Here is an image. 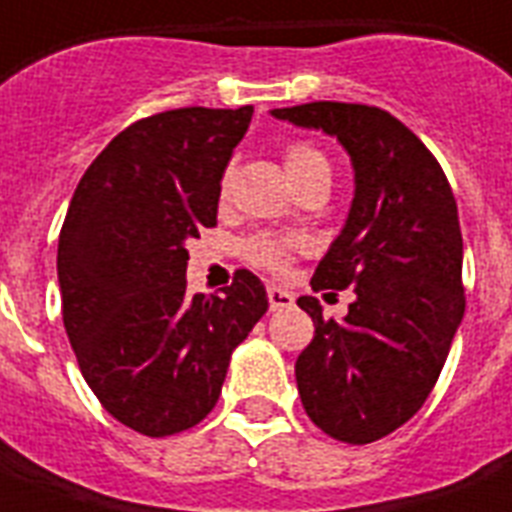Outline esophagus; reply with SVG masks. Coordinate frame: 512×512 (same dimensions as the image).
I'll return each instance as SVG.
<instances>
[{"mask_svg": "<svg viewBox=\"0 0 512 512\" xmlns=\"http://www.w3.org/2000/svg\"><path fill=\"white\" fill-rule=\"evenodd\" d=\"M268 303H271V311H284V308H292L295 305V295L289 289H281L276 284L268 287Z\"/></svg>", "mask_w": 512, "mask_h": 512, "instance_id": "34e87169", "label": "esophagus"}]
</instances>
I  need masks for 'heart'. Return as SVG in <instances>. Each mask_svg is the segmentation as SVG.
<instances>
[{
    "instance_id": "heart-1",
    "label": "heart",
    "mask_w": 512,
    "mask_h": 512,
    "mask_svg": "<svg viewBox=\"0 0 512 512\" xmlns=\"http://www.w3.org/2000/svg\"><path fill=\"white\" fill-rule=\"evenodd\" d=\"M284 164H287L289 177L295 183H300L303 177L313 175V172H329L327 156L311 143H289L287 151H284ZM223 188H228V177L223 180ZM292 252H295V241L276 239L268 233H257L244 244V257L249 263L257 265V268H268V271H284Z\"/></svg>"
}]
</instances>
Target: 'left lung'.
I'll list each match as a JSON object with an SVG mask.
<instances>
[{"instance_id": "left-lung-1", "label": "left lung", "mask_w": 512, "mask_h": 512, "mask_svg": "<svg viewBox=\"0 0 512 512\" xmlns=\"http://www.w3.org/2000/svg\"><path fill=\"white\" fill-rule=\"evenodd\" d=\"M271 114L335 135L356 172L345 228L311 281L356 300L342 321L316 297L297 300L316 335L295 377L327 436L372 444L420 412L465 316L457 201L436 156L382 108L319 100Z\"/></svg>"}]
</instances>
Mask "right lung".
I'll use <instances>...</instances> for the list:
<instances>
[{
    "instance_id": "add662e5",
    "label": "right lung",
    "mask_w": 512,
    "mask_h": 512,
    "mask_svg": "<svg viewBox=\"0 0 512 512\" xmlns=\"http://www.w3.org/2000/svg\"><path fill=\"white\" fill-rule=\"evenodd\" d=\"M252 106L175 108L119 132L87 167L58 239L63 327L111 417L164 438L217 404L231 353L268 311L255 273L188 295L185 241L217 225L220 180Z\"/></svg>"
}]
</instances>
